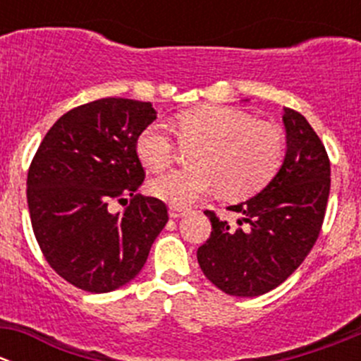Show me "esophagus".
Instances as JSON below:
<instances>
[{"label":"esophagus","instance_id":"34e87169","mask_svg":"<svg viewBox=\"0 0 361 361\" xmlns=\"http://www.w3.org/2000/svg\"><path fill=\"white\" fill-rule=\"evenodd\" d=\"M188 211H190V209H187V207L171 206L169 207V216L171 218H181V216H185V214H188Z\"/></svg>","mask_w":361,"mask_h":361}]
</instances>
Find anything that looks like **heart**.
Returning a JSON list of instances; mask_svg holds the SVG:
<instances>
[{
    "mask_svg": "<svg viewBox=\"0 0 361 361\" xmlns=\"http://www.w3.org/2000/svg\"><path fill=\"white\" fill-rule=\"evenodd\" d=\"M183 145H195L192 166L167 171L148 183V192L171 206L194 204L218 187L225 199H243L265 187L285 157V140L278 127L258 122L248 111L231 106H201L173 118ZM136 154L148 169H164L174 155V141L166 123L145 127L136 140Z\"/></svg>",
    "mask_w": 361,
    "mask_h": 361,
    "instance_id": "1",
    "label": "heart"
}]
</instances>
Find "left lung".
<instances>
[{
    "mask_svg": "<svg viewBox=\"0 0 361 361\" xmlns=\"http://www.w3.org/2000/svg\"><path fill=\"white\" fill-rule=\"evenodd\" d=\"M286 152L276 176L248 201L231 206L241 213L234 228L206 211L211 235L197 250L204 276L221 292L258 297L304 262L314 246L330 192L325 147L300 113L285 108Z\"/></svg>",
    "mask_w": 361,
    "mask_h": 361,
    "instance_id": "obj_1",
    "label": "left lung"
}]
</instances>
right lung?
I'll list each match as a JSON object with an SVG mask.
<instances>
[{
  "label": "right lung",
  "instance_id": "add662e5",
  "mask_svg": "<svg viewBox=\"0 0 361 361\" xmlns=\"http://www.w3.org/2000/svg\"><path fill=\"white\" fill-rule=\"evenodd\" d=\"M155 118L145 101H92L64 113L32 159L27 206L36 241L76 288L106 293L127 285L166 227V204L136 194L145 178L136 140ZM129 198L123 214L109 209Z\"/></svg>",
  "mask_w": 361,
  "mask_h": 361
}]
</instances>
